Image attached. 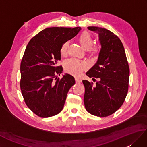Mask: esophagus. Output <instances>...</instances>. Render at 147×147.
I'll return each instance as SVG.
<instances>
[{"instance_id": "obj_1", "label": "esophagus", "mask_w": 147, "mask_h": 147, "mask_svg": "<svg viewBox=\"0 0 147 147\" xmlns=\"http://www.w3.org/2000/svg\"><path fill=\"white\" fill-rule=\"evenodd\" d=\"M75 81H76V83H78L82 82V79H81V78H75Z\"/></svg>"}]
</instances>
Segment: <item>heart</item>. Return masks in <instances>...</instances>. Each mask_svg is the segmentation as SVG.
<instances>
[{
	"label": "heart",
	"mask_w": 147,
	"mask_h": 147,
	"mask_svg": "<svg viewBox=\"0 0 147 147\" xmlns=\"http://www.w3.org/2000/svg\"><path fill=\"white\" fill-rule=\"evenodd\" d=\"M79 42L83 49L86 50L87 53L91 58H96L100 52V47L98 44H93V39L91 34L87 32L82 33L78 38ZM69 42L65 41L62 43L60 53L62 56L67 54ZM64 69L66 73L74 76H80L83 71L87 68L85 62L79 61L76 59H70L64 62Z\"/></svg>",
	"instance_id": "1"
}]
</instances>
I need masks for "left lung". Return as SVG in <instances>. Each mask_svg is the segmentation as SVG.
Instances as JSON below:
<instances>
[{"mask_svg": "<svg viewBox=\"0 0 147 147\" xmlns=\"http://www.w3.org/2000/svg\"><path fill=\"white\" fill-rule=\"evenodd\" d=\"M88 28L98 33L102 48L96 63L86 73L99 80L95 85L83 80L85 88L84 104L90 114L107 117L117 111L125 100L129 67L124 46L117 35L102 28Z\"/></svg>", "mask_w": 147, "mask_h": 147, "instance_id": "1", "label": "left lung"}]
</instances>
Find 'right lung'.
<instances>
[{
	"mask_svg": "<svg viewBox=\"0 0 147 147\" xmlns=\"http://www.w3.org/2000/svg\"><path fill=\"white\" fill-rule=\"evenodd\" d=\"M80 27H52L39 32L30 40L20 65V88L24 102L41 117L54 116L63 109L74 77L62 72L60 49L62 43L75 36Z\"/></svg>",
	"mask_w": 147,
	"mask_h": 147,
	"instance_id": "obj_1",
	"label": "right lung"
}]
</instances>
